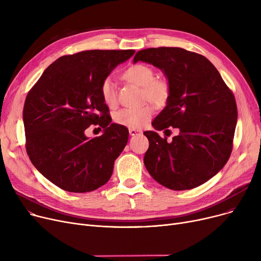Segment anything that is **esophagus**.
Segmentation results:
<instances>
[{"mask_svg":"<svg viewBox=\"0 0 261 261\" xmlns=\"http://www.w3.org/2000/svg\"><path fill=\"white\" fill-rule=\"evenodd\" d=\"M129 133H130V135H138V134L142 133V131L140 129H132V128H130L129 129Z\"/></svg>","mask_w":261,"mask_h":261,"instance_id":"1","label":"esophagus"}]
</instances>
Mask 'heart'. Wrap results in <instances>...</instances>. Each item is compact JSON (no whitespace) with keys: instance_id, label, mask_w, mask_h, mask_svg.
<instances>
[{"instance_id":"obj_1","label":"heart","mask_w":261,"mask_h":261,"mask_svg":"<svg viewBox=\"0 0 261 261\" xmlns=\"http://www.w3.org/2000/svg\"><path fill=\"white\" fill-rule=\"evenodd\" d=\"M123 78L130 84L142 88L143 100H149L155 106L165 105L169 94L170 86L167 79L155 78V72L151 66L143 63L130 65L123 73ZM100 95L105 105L114 109L117 107V89L112 77H106L100 85ZM154 109L151 105H144L139 108L121 109L117 111L113 118L119 126L140 129L152 118Z\"/></svg>"}]
</instances>
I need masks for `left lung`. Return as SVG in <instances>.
<instances>
[{"label":"left lung","mask_w":261,"mask_h":261,"mask_svg":"<svg viewBox=\"0 0 261 261\" xmlns=\"http://www.w3.org/2000/svg\"><path fill=\"white\" fill-rule=\"evenodd\" d=\"M144 61L165 73L170 94L154 118V131H145L149 148L145 166L153 179L172 190L200 186L228 161L237 123L235 96L214 64L200 54L181 47L147 48L133 62ZM169 126L179 129L167 142Z\"/></svg>","instance_id":"8db88e82"}]
</instances>
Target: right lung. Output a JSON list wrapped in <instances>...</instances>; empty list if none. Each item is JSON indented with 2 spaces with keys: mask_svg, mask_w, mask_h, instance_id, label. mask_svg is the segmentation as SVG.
<instances>
[{
  "mask_svg": "<svg viewBox=\"0 0 261 261\" xmlns=\"http://www.w3.org/2000/svg\"><path fill=\"white\" fill-rule=\"evenodd\" d=\"M134 53L92 49L62 56L27 94L23 108L26 152L33 165L61 189L88 193L111 177L129 131L111 122L100 85ZM91 124L102 127L103 135L88 139L84 131Z\"/></svg>",
  "mask_w": 261,
  "mask_h": 261,
  "instance_id": "right-lung-1",
  "label": "right lung"
}]
</instances>
